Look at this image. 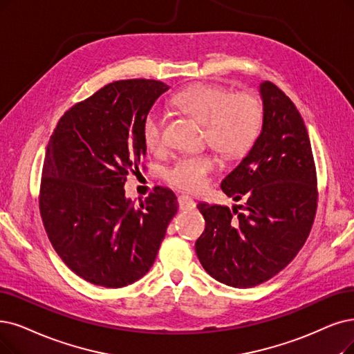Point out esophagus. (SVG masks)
Listing matches in <instances>:
<instances>
[{"label": "esophagus", "instance_id": "esophagus-1", "mask_svg": "<svg viewBox=\"0 0 354 354\" xmlns=\"http://www.w3.org/2000/svg\"><path fill=\"white\" fill-rule=\"evenodd\" d=\"M178 206L181 210H192L196 207V202L192 199L190 196L181 194V196H178Z\"/></svg>", "mask_w": 354, "mask_h": 354}]
</instances>
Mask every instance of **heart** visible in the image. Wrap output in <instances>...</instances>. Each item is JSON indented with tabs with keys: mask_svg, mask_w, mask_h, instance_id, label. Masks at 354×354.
<instances>
[{
	"mask_svg": "<svg viewBox=\"0 0 354 354\" xmlns=\"http://www.w3.org/2000/svg\"><path fill=\"white\" fill-rule=\"evenodd\" d=\"M174 104L205 126V140L209 147L226 157L244 152L257 136L261 123V104L250 93L231 94L214 84H199L180 91ZM142 138L148 149L160 151L164 145V119L151 110L142 124ZM218 161L210 153L181 157L164 171L169 185L199 192L215 171Z\"/></svg>",
	"mask_w": 354,
	"mask_h": 354,
	"instance_id": "heart-1",
	"label": "heart"
}]
</instances>
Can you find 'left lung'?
I'll return each mask as SVG.
<instances>
[{
    "mask_svg": "<svg viewBox=\"0 0 354 354\" xmlns=\"http://www.w3.org/2000/svg\"><path fill=\"white\" fill-rule=\"evenodd\" d=\"M260 95L261 132L221 183L244 206L197 205L206 222L197 257L232 288L257 286L283 270L304 247L317 212L315 162L301 113L270 81L260 84Z\"/></svg>",
    "mask_w": 354,
    "mask_h": 354,
    "instance_id": "left-lung-1",
    "label": "left lung"
}]
</instances>
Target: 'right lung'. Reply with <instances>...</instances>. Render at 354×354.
<instances>
[{
	"label": "right lung",
	"mask_w": 354,
	"mask_h": 354,
	"mask_svg": "<svg viewBox=\"0 0 354 354\" xmlns=\"http://www.w3.org/2000/svg\"><path fill=\"white\" fill-rule=\"evenodd\" d=\"M168 88L155 80L107 84L71 107L49 139L41 221L62 261L93 285L123 288L145 276L177 214L169 189L158 187L138 207L123 189L147 155L144 120Z\"/></svg>",
	"instance_id": "obj_1"
}]
</instances>
